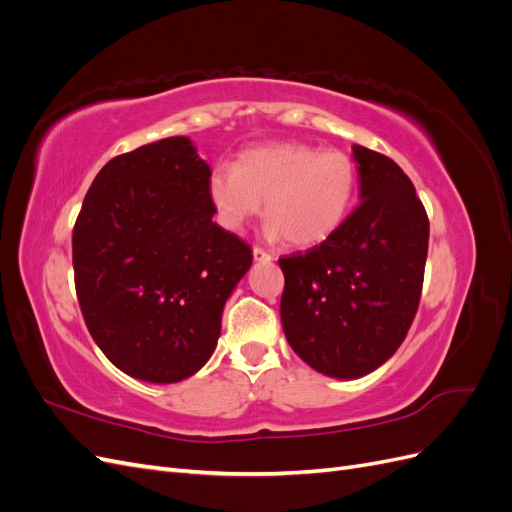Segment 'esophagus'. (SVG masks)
Returning a JSON list of instances; mask_svg holds the SVG:
<instances>
[{"instance_id": "esophagus-1", "label": "esophagus", "mask_w": 512, "mask_h": 512, "mask_svg": "<svg viewBox=\"0 0 512 512\" xmlns=\"http://www.w3.org/2000/svg\"><path fill=\"white\" fill-rule=\"evenodd\" d=\"M252 254H254L256 262H269V260H273V254L265 252V250H262V247H254Z\"/></svg>"}]
</instances>
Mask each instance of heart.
<instances>
[{"instance_id":"b5f03b06","label":"heart","mask_w":512,"mask_h":512,"mask_svg":"<svg viewBox=\"0 0 512 512\" xmlns=\"http://www.w3.org/2000/svg\"><path fill=\"white\" fill-rule=\"evenodd\" d=\"M356 164L339 149L305 143H271L243 151L235 166H218L209 200L218 222L239 232L262 211L267 237L292 247L331 239L348 218L356 196Z\"/></svg>"}]
</instances>
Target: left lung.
Listing matches in <instances>:
<instances>
[{
  "mask_svg": "<svg viewBox=\"0 0 512 512\" xmlns=\"http://www.w3.org/2000/svg\"><path fill=\"white\" fill-rule=\"evenodd\" d=\"M361 203L331 239L280 258L288 344L316 371L352 380L389 361L421 301L429 220L391 158L354 145Z\"/></svg>",
  "mask_w": 512,
  "mask_h": 512,
  "instance_id": "left-lung-1",
  "label": "left lung"
}]
</instances>
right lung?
I'll list each match as a JSON object with an SVG mask.
<instances>
[{
	"label": "right lung",
	"mask_w": 512,
	"mask_h": 512,
	"mask_svg": "<svg viewBox=\"0 0 512 512\" xmlns=\"http://www.w3.org/2000/svg\"><path fill=\"white\" fill-rule=\"evenodd\" d=\"M211 170L190 138L113 158L72 232L74 286L94 342L123 374L190 378L218 344L224 303L250 245L213 222Z\"/></svg>",
	"instance_id": "1"
}]
</instances>
